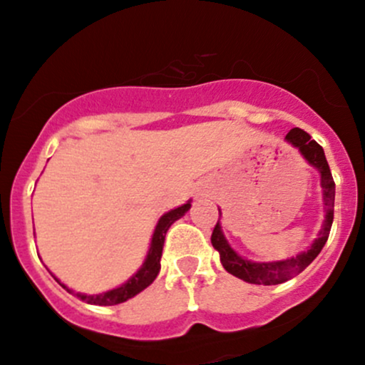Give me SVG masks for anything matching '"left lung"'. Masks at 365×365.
<instances>
[{
  "mask_svg": "<svg viewBox=\"0 0 365 365\" xmlns=\"http://www.w3.org/2000/svg\"><path fill=\"white\" fill-rule=\"evenodd\" d=\"M285 140L290 145H294L295 148H299V152L304 155V159L320 171L322 189H324V205L327 213H325L322 231L318 234L317 240H314V243L309 247V250L299 253V255L292 257V259L278 260V262H252V260H247L237 255L229 247L227 240L224 237V232H222L220 227V218H218L217 225H215L212 232V245L215 250L220 253L222 266L225 267L227 273L236 276V278L248 283H257V285H278V283L287 282V279L302 273L317 259V255L322 252L324 245L327 243L329 232H331L332 227V220H334L336 183L334 178H332L327 159H325L324 148L317 141L312 140V136L308 133L299 128H294L292 131L287 134ZM218 215H220V210H218Z\"/></svg>",
  "mask_w": 365,
  "mask_h": 365,
  "instance_id": "left-lung-1",
  "label": "left lung"
}]
</instances>
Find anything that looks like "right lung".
<instances>
[{
	"mask_svg": "<svg viewBox=\"0 0 365 365\" xmlns=\"http://www.w3.org/2000/svg\"><path fill=\"white\" fill-rule=\"evenodd\" d=\"M190 208V201L185 202L180 208L171 210L166 215H163L157 224L155 231H153L152 236V243L150 248H148V255L145 259L143 266L138 269L136 274H133L124 285L117 287V289L108 290V292L103 294H96V295H87V294H80L76 292L75 295L82 301L89 302V304H96V306H113V304H120V302H125L128 299L134 297L136 294H140L141 290L147 289L148 285L157 278L160 271V255H163V247H164V237H166L168 229L171 227L173 222H176L178 218H182L183 215L189 212ZM63 285V283H61ZM68 292H71L66 285H63Z\"/></svg>",
	"mask_w": 365,
	"mask_h": 365,
	"instance_id": "1",
	"label": "right lung"
}]
</instances>
